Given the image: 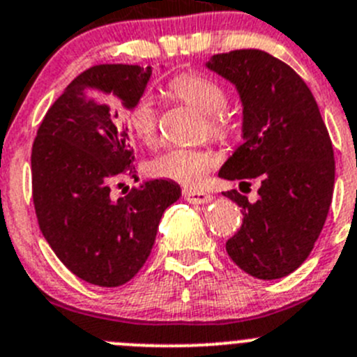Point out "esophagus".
I'll return each mask as SVG.
<instances>
[{
    "label": "esophagus",
    "instance_id": "34e87169",
    "mask_svg": "<svg viewBox=\"0 0 357 357\" xmlns=\"http://www.w3.org/2000/svg\"><path fill=\"white\" fill-rule=\"evenodd\" d=\"M183 197L190 202V204H206L211 201V195L206 192H199V190H183Z\"/></svg>",
    "mask_w": 357,
    "mask_h": 357
}]
</instances>
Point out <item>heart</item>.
<instances>
[{
	"mask_svg": "<svg viewBox=\"0 0 357 357\" xmlns=\"http://www.w3.org/2000/svg\"><path fill=\"white\" fill-rule=\"evenodd\" d=\"M165 96L194 107L206 116V126L213 137L227 139L234 132V118L225 111L227 93L215 79L195 72H183L165 84ZM125 125L133 137L146 146L155 144L158 135V114L155 102L142 96L125 111ZM218 156L211 149L169 148L149 160L148 172L155 178L169 179L185 186L201 185Z\"/></svg>",
	"mask_w": 357,
	"mask_h": 357,
	"instance_id": "1",
	"label": "heart"
}]
</instances>
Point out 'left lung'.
Listing matches in <instances>:
<instances>
[{
	"instance_id": "1",
	"label": "left lung",
	"mask_w": 357,
	"mask_h": 357,
	"mask_svg": "<svg viewBox=\"0 0 357 357\" xmlns=\"http://www.w3.org/2000/svg\"><path fill=\"white\" fill-rule=\"evenodd\" d=\"M206 66L232 82L243 103V144L218 176L248 188L259 183L255 202L238 190L224 192L243 208L241 227L225 248L248 275L282 278L306 261L331 206L328 128L305 81L275 56L239 49L211 56Z\"/></svg>"
}]
</instances>
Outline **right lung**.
Instances as JSON below:
<instances>
[{
	"label": "right lung",
	"mask_w": 357,
	"mask_h": 357,
	"mask_svg": "<svg viewBox=\"0 0 357 357\" xmlns=\"http://www.w3.org/2000/svg\"><path fill=\"white\" fill-rule=\"evenodd\" d=\"M149 77L151 66H91L52 103L33 142L40 231L73 275L98 287H119L137 275L163 211L181 195L178 183L151 179L118 201L111 197L112 183L139 179L114 98L128 109Z\"/></svg>",
	"instance_id": "obj_1"
}]
</instances>
